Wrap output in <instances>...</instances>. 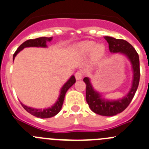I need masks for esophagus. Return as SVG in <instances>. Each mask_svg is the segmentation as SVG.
<instances>
[{
	"label": "esophagus",
	"mask_w": 149,
	"mask_h": 149,
	"mask_svg": "<svg viewBox=\"0 0 149 149\" xmlns=\"http://www.w3.org/2000/svg\"><path fill=\"white\" fill-rule=\"evenodd\" d=\"M83 76H84V73L82 71H78L75 73V77H76V79H77V80H80V79H81L82 78H83Z\"/></svg>",
	"instance_id": "1"
}]
</instances>
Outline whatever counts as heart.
<instances>
[{
  "instance_id": "1",
  "label": "heart",
  "mask_w": 149,
  "mask_h": 149,
  "mask_svg": "<svg viewBox=\"0 0 149 149\" xmlns=\"http://www.w3.org/2000/svg\"><path fill=\"white\" fill-rule=\"evenodd\" d=\"M76 51L81 56H86L92 52L93 60H100L105 54V49L102 44H97L95 41H84L79 43L76 46Z\"/></svg>"
}]
</instances>
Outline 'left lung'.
<instances>
[{
	"label": "left lung",
	"instance_id": "8db88e82",
	"mask_svg": "<svg viewBox=\"0 0 149 149\" xmlns=\"http://www.w3.org/2000/svg\"><path fill=\"white\" fill-rule=\"evenodd\" d=\"M105 39L108 43L109 50L112 53H121L127 57L132 64L133 70V80L132 87L122 99L117 100H108L102 97L100 94L92 87L89 78L85 77L84 81L86 84V100L90 109L97 114L105 116H111L120 113L125 111L135 96L140 81L139 56L136 50L127 41L116 39L105 36Z\"/></svg>",
	"mask_w": 149,
	"mask_h": 149
}]
</instances>
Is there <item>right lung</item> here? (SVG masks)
Instances as JSON below:
<instances>
[{
	"instance_id": "right-lung-1",
	"label": "right lung",
	"mask_w": 149,
	"mask_h": 149,
	"mask_svg": "<svg viewBox=\"0 0 149 149\" xmlns=\"http://www.w3.org/2000/svg\"><path fill=\"white\" fill-rule=\"evenodd\" d=\"M52 40V37H49V38H47V37H41V38H36V39H30L24 41L23 44H22L19 47V48L17 49V50L15 52L14 55H13V61H14L16 55L24 48L33 47H47V42H49ZM75 82H76V79H75L74 76H72L71 77L68 79V81L63 85L62 89H60V96H59L58 97V100H57V102H56L54 104V105H52L51 108H45V109L43 110L36 109V108H30V107L27 106V105H24V104H22V102H20V103H21V105H22L23 108H24L28 113L33 115V116H36V117L41 118V119H47V118L52 117V116H54L55 115H57L60 111L62 106H63V101H64L65 95L66 92L68 90L69 88L71 87V86L74 84Z\"/></svg>"
}]
</instances>
